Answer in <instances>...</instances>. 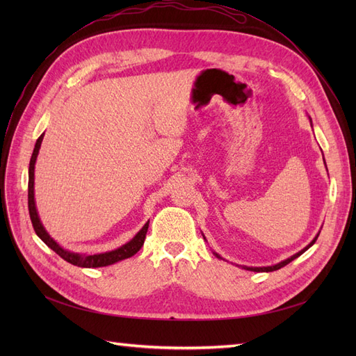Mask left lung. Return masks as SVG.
Listing matches in <instances>:
<instances>
[{
    "mask_svg": "<svg viewBox=\"0 0 356 356\" xmlns=\"http://www.w3.org/2000/svg\"><path fill=\"white\" fill-rule=\"evenodd\" d=\"M316 242V238L314 239V241H312L306 248H305V250L303 251H300V252H297L296 255H293V257H291V258H288V260H285V261H281V263H279V264H276V266H270V267H248V270H251V272H273V270H279V268H281V267H284V266H286V264H289L291 261H293V260H296V258L297 257H300L301 254H303L305 251H307L309 250V248L312 246V245H314ZM215 255H217V257H220L218 254H215Z\"/></svg>",
    "mask_w": 356,
    "mask_h": 356,
    "instance_id": "1",
    "label": "left lung"
}]
</instances>
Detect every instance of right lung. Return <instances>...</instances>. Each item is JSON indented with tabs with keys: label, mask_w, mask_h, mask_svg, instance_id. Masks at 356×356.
Returning a JSON list of instances; mask_svg holds the SVG:
<instances>
[{
	"label": "right lung",
	"mask_w": 356,
	"mask_h": 356,
	"mask_svg": "<svg viewBox=\"0 0 356 356\" xmlns=\"http://www.w3.org/2000/svg\"><path fill=\"white\" fill-rule=\"evenodd\" d=\"M42 136H44V134H42L37 139L35 148H34V152H32L31 161H29V179H28V209H29V217H31L32 227H34L38 238L42 242H44L50 248V250H53L60 258H63V260L74 264V266H79V267H88V268L104 267V266H110L113 263H117L120 260H124V258L135 255L139 250H141V246L144 245L149 221L144 225L141 230L138 232V234L131 242H127L126 245L120 246L115 251L105 252V254H95V255H80V254H74V252L62 250V248L47 234V232L44 230V227H42L41 222H40L37 208H35V200H34V168H35V160H37V156H38V149L41 147Z\"/></svg>",
	"instance_id": "add662e5"
}]
</instances>
